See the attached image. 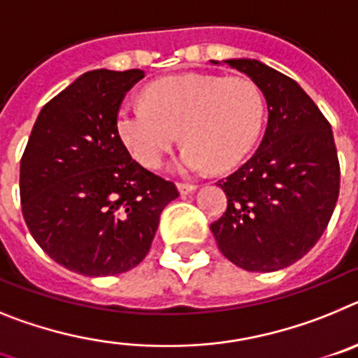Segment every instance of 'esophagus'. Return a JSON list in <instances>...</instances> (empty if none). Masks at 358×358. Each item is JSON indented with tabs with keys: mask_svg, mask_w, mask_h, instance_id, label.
Here are the masks:
<instances>
[{
	"mask_svg": "<svg viewBox=\"0 0 358 358\" xmlns=\"http://www.w3.org/2000/svg\"><path fill=\"white\" fill-rule=\"evenodd\" d=\"M176 187H178L180 194H189V192H194L198 189L196 185H192V183H178Z\"/></svg>",
	"mask_w": 358,
	"mask_h": 358,
	"instance_id": "34e87169",
	"label": "esophagus"
}]
</instances>
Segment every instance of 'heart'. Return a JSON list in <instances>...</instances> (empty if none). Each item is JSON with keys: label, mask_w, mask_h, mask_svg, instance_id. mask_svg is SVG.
Wrapping results in <instances>:
<instances>
[{"label": "heart", "mask_w": 358, "mask_h": 358, "mask_svg": "<svg viewBox=\"0 0 358 358\" xmlns=\"http://www.w3.org/2000/svg\"><path fill=\"white\" fill-rule=\"evenodd\" d=\"M265 99L245 77L180 73L160 79L144 93V104L126 102L117 111L115 129L124 148L141 166L157 169L180 141L175 169L196 175L209 167L238 166L263 129Z\"/></svg>", "instance_id": "obj_1"}]
</instances>
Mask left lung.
<instances>
[{"label": "left lung", "mask_w": 358, "mask_h": 358, "mask_svg": "<svg viewBox=\"0 0 358 358\" xmlns=\"http://www.w3.org/2000/svg\"><path fill=\"white\" fill-rule=\"evenodd\" d=\"M223 64L256 83L268 122L252 158L217 183L227 210L210 231L236 266L275 272L308 252L334 214L341 183L334 133L294 79L257 59Z\"/></svg>", "instance_id": "left-lung-1"}]
</instances>
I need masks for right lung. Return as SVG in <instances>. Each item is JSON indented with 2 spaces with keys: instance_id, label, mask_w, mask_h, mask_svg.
Masks as SVG:
<instances>
[{
  "instance_id": "add662e5",
  "label": "right lung",
  "mask_w": 358,
  "mask_h": 358,
  "mask_svg": "<svg viewBox=\"0 0 358 358\" xmlns=\"http://www.w3.org/2000/svg\"><path fill=\"white\" fill-rule=\"evenodd\" d=\"M142 70H92L43 106L21 158L23 217L55 263L117 275L148 256L173 182L131 158L115 119Z\"/></svg>"
}]
</instances>
